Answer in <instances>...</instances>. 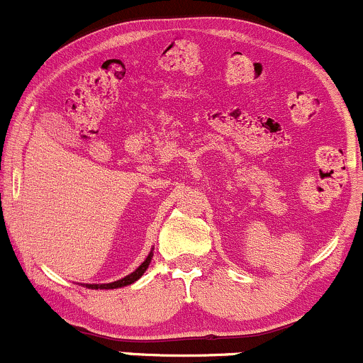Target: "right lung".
Here are the masks:
<instances>
[{"label":"right lung","mask_w":363,"mask_h":363,"mask_svg":"<svg viewBox=\"0 0 363 363\" xmlns=\"http://www.w3.org/2000/svg\"><path fill=\"white\" fill-rule=\"evenodd\" d=\"M152 257H153V249H152V252H150L147 256V259L141 262L138 268H136L131 274H128V277L121 278V280L112 281V283H89V285H85V286H86V289H91V290H111V289H121V286L131 285V283H135L136 280H140V278L143 277V273L147 272L150 261H152Z\"/></svg>","instance_id":"right-lung-1"}]
</instances>
